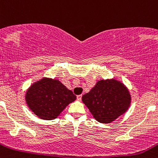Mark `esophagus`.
Listing matches in <instances>:
<instances>
[{
    "label": "esophagus",
    "instance_id": "1",
    "mask_svg": "<svg viewBox=\"0 0 158 158\" xmlns=\"http://www.w3.org/2000/svg\"><path fill=\"white\" fill-rule=\"evenodd\" d=\"M77 100H78V101H81V100H82V95H78L77 96Z\"/></svg>",
    "mask_w": 158,
    "mask_h": 158
}]
</instances>
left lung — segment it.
Here are the masks:
<instances>
[{"mask_svg": "<svg viewBox=\"0 0 158 158\" xmlns=\"http://www.w3.org/2000/svg\"><path fill=\"white\" fill-rule=\"evenodd\" d=\"M94 118L101 123H110L129 109V91L116 79L100 80L82 97Z\"/></svg>", "mask_w": 158, "mask_h": 158, "instance_id": "8db88e82", "label": "left lung"}]
</instances>
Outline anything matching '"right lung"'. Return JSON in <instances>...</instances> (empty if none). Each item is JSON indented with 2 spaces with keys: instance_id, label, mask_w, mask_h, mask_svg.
Listing matches in <instances>:
<instances>
[{
  "instance_id": "right-lung-1",
  "label": "right lung",
  "mask_w": 158,
  "mask_h": 158,
  "mask_svg": "<svg viewBox=\"0 0 158 158\" xmlns=\"http://www.w3.org/2000/svg\"><path fill=\"white\" fill-rule=\"evenodd\" d=\"M76 96L57 79L43 78L32 84L26 94L29 109L44 120L56 118Z\"/></svg>"
}]
</instances>
